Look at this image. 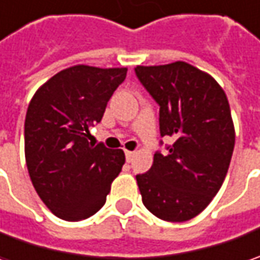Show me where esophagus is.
<instances>
[{
	"instance_id": "esophagus-1",
	"label": "esophagus",
	"mask_w": 260,
	"mask_h": 260,
	"mask_svg": "<svg viewBox=\"0 0 260 260\" xmlns=\"http://www.w3.org/2000/svg\"><path fill=\"white\" fill-rule=\"evenodd\" d=\"M133 157H135V152L125 150V159H127V162H132V160H133Z\"/></svg>"
}]
</instances>
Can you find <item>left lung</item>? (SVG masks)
<instances>
[{"label":"left lung","mask_w":260,"mask_h":260,"mask_svg":"<svg viewBox=\"0 0 260 260\" xmlns=\"http://www.w3.org/2000/svg\"><path fill=\"white\" fill-rule=\"evenodd\" d=\"M135 71L160 105V135L175 140L168 155L155 153L149 172L136 176L142 201L160 220H191L221 188L233 155L235 124L225 92L210 74L182 60Z\"/></svg>","instance_id":"1"}]
</instances>
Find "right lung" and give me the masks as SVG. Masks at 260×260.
Instances as JSON below:
<instances>
[{
    "mask_svg": "<svg viewBox=\"0 0 260 260\" xmlns=\"http://www.w3.org/2000/svg\"><path fill=\"white\" fill-rule=\"evenodd\" d=\"M125 75L127 68L71 66L46 81L28 104L25 165L37 195L62 220L94 215L121 172L124 152L86 137Z\"/></svg>",
    "mask_w": 260,
    "mask_h": 260,
    "instance_id": "right-lung-1",
    "label": "right lung"
}]
</instances>
